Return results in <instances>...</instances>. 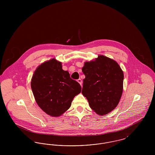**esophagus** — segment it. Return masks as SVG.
I'll return each instance as SVG.
<instances>
[{
	"instance_id": "1",
	"label": "esophagus",
	"mask_w": 155,
	"mask_h": 155,
	"mask_svg": "<svg viewBox=\"0 0 155 155\" xmlns=\"http://www.w3.org/2000/svg\"><path fill=\"white\" fill-rule=\"evenodd\" d=\"M77 81H78V82L82 85V80H81V79H78V80H77Z\"/></svg>"
}]
</instances>
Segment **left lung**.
<instances>
[{"mask_svg":"<svg viewBox=\"0 0 155 155\" xmlns=\"http://www.w3.org/2000/svg\"><path fill=\"white\" fill-rule=\"evenodd\" d=\"M82 71V94L87 97L90 107L99 115L113 110L118 104L123 93L124 74L118 63L103 55L85 62Z\"/></svg>","mask_w":155,"mask_h":155,"instance_id":"8db88e82","label":"left lung"}]
</instances>
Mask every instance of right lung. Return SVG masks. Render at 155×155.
<instances>
[{
	"label": "right lung",
	"mask_w": 155,
	"mask_h": 155,
	"mask_svg": "<svg viewBox=\"0 0 155 155\" xmlns=\"http://www.w3.org/2000/svg\"><path fill=\"white\" fill-rule=\"evenodd\" d=\"M31 86L38 106L54 117L68 110L73 98L81 91L80 84L71 79L69 73L62 69L61 63L54 59L37 68Z\"/></svg>",
	"instance_id": "right-lung-1"
}]
</instances>
